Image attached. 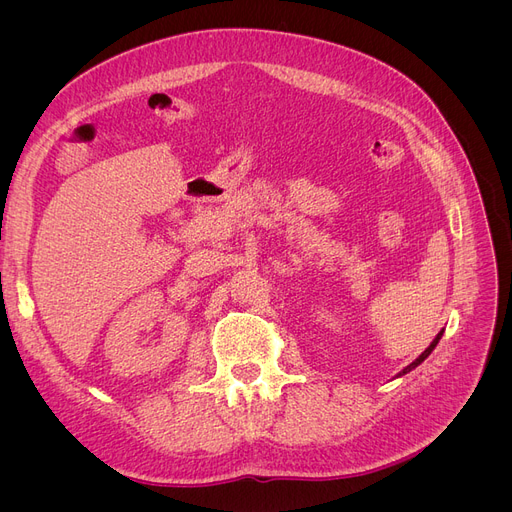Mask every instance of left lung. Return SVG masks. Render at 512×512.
<instances>
[{"instance_id":"obj_1","label":"left lung","mask_w":512,"mask_h":512,"mask_svg":"<svg viewBox=\"0 0 512 512\" xmlns=\"http://www.w3.org/2000/svg\"><path fill=\"white\" fill-rule=\"evenodd\" d=\"M442 334H444V330H442V332H438V336H436V338H434V340H432V344H429V346H427V348H425V351H423V353H421V355H419V357H417V359H415V361H413V363H411V365H407V367H405V369H402V371H400V373H398V375H396V378H400V375H405V373H409V371H413V369H415V367H417V365H421V363H423V361H425V359H427V357H429V355H432V351H434V348H436V344H438V342H440V338H442Z\"/></svg>"}]
</instances>
